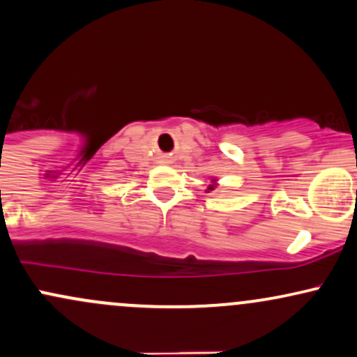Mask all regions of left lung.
I'll return each instance as SVG.
<instances>
[{"mask_svg": "<svg viewBox=\"0 0 357 357\" xmlns=\"http://www.w3.org/2000/svg\"><path fill=\"white\" fill-rule=\"evenodd\" d=\"M216 184H218V179H216V178H213V179H211V184H210V186H208V192L215 190V188H216Z\"/></svg>", "mask_w": 357, "mask_h": 357, "instance_id": "8db88e82", "label": "left lung"}]
</instances>
